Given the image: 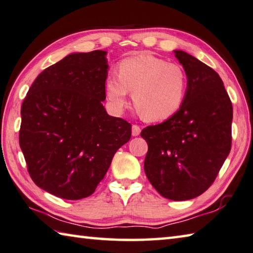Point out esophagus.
Returning <instances> with one entry per match:
<instances>
[{"label":"esophagus","mask_w":253,"mask_h":253,"mask_svg":"<svg viewBox=\"0 0 253 253\" xmlns=\"http://www.w3.org/2000/svg\"><path fill=\"white\" fill-rule=\"evenodd\" d=\"M140 131H141V129H140L139 126L132 125V127H131V135L132 136H134V137L139 136L140 135Z\"/></svg>","instance_id":"esophagus-1"}]
</instances>
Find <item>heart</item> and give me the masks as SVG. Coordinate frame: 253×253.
Wrapping results in <instances>:
<instances>
[{
	"mask_svg": "<svg viewBox=\"0 0 253 253\" xmlns=\"http://www.w3.org/2000/svg\"><path fill=\"white\" fill-rule=\"evenodd\" d=\"M188 77L177 63H168L150 54L128 57L119 64L118 76L106 80V95L112 108L121 112L127 105L128 91L140 116L148 122L173 116L185 102Z\"/></svg>",
	"mask_w": 253,
	"mask_h": 253,
	"instance_id": "1",
	"label": "heart"
}]
</instances>
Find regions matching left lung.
I'll return each instance as SVG.
<instances>
[{
  "instance_id": "1",
  "label": "left lung",
  "mask_w": 253,
  "mask_h": 253,
  "mask_svg": "<svg viewBox=\"0 0 253 253\" xmlns=\"http://www.w3.org/2000/svg\"><path fill=\"white\" fill-rule=\"evenodd\" d=\"M173 53L188 77L185 102L140 136L148 144V180L165 198L183 201L208 189L230 153L232 104L217 72L183 50Z\"/></svg>"
}]
</instances>
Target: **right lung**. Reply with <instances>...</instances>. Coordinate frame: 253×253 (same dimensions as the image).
I'll return each mask as SVG.
<instances>
[{"label":"right lung","instance_id":"add662e5","mask_svg":"<svg viewBox=\"0 0 253 253\" xmlns=\"http://www.w3.org/2000/svg\"><path fill=\"white\" fill-rule=\"evenodd\" d=\"M107 52L72 53L36 77L21 107L20 147L36 186L67 200L95 191L131 125L103 106Z\"/></svg>","mask_w":253,"mask_h":253}]
</instances>
